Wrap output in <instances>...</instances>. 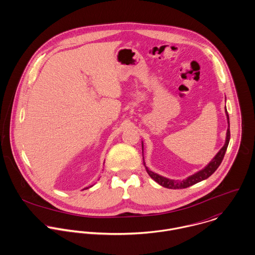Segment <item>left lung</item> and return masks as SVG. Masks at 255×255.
I'll return each instance as SVG.
<instances>
[{
	"mask_svg": "<svg viewBox=\"0 0 255 255\" xmlns=\"http://www.w3.org/2000/svg\"><path fill=\"white\" fill-rule=\"evenodd\" d=\"M225 113L227 116V122H228V128H227V133H226V140H225V144L219 150L218 153L214 156V158L200 171L194 173L193 175L187 177L186 179L183 180H171L168 179L166 177H163L157 173H154L152 171H150L148 169V167L146 166L145 162H144V157H143V165L145 167L146 172L147 174L150 176L151 179H153L157 183H159L160 185L167 187V188H171V189H180V188H186L190 185H193L197 182L204 181L206 179H208L217 169H218L220 164L222 163V160L225 156L226 150L229 145L230 142V119H229V115L227 109L225 107ZM142 143V155H143V141H141Z\"/></svg>",
	"mask_w": 255,
	"mask_h": 255,
	"instance_id": "obj_1",
	"label": "left lung"
}]
</instances>
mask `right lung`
<instances>
[{"label": "right lung", "mask_w": 255, "mask_h": 255, "mask_svg": "<svg viewBox=\"0 0 255 255\" xmlns=\"http://www.w3.org/2000/svg\"><path fill=\"white\" fill-rule=\"evenodd\" d=\"M91 186H93V185H90V186H87V187H84V188H83V189H88V188H90V187H91Z\"/></svg>", "instance_id": "right-lung-1"}]
</instances>
